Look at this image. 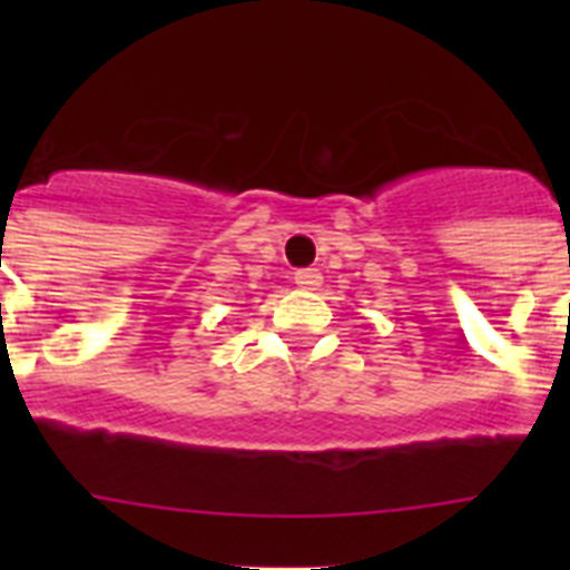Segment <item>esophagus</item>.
Listing matches in <instances>:
<instances>
[{
	"instance_id": "obj_1",
	"label": "esophagus",
	"mask_w": 570,
	"mask_h": 570,
	"mask_svg": "<svg viewBox=\"0 0 570 570\" xmlns=\"http://www.w3.org/2000/svg\"><path fill=\"white\" fill-rule=\"evenodd\" d=\"M294 282L299 285V288H320L322 274L316 268H302L294 274Z\"/></svg>"
}]
</instances>
